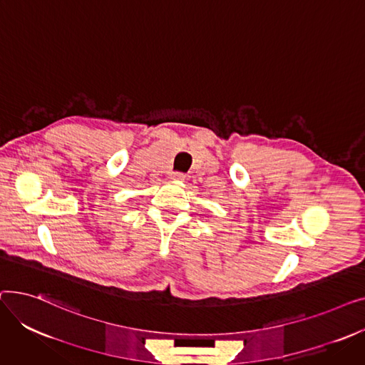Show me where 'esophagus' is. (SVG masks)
Returning <instances> with one entry per match:
<instances>
[{
    "instance_id": "obj_1",
    "label": "esophagus",
    "mask_w": 365,
    "mask_h": 365,
    "mask_svg": "<svg viewBox=\"0 0 365 365\" xmlns=\"http://www.w3.org/2000/svg\"><path fill=\"white\" fill-rule=\"evenodd\" d=\"M170 179H173V180H183L185 175H183V173H180V171H173V173H170Z\"/></svg>"
}]
</instances>
